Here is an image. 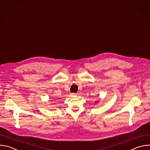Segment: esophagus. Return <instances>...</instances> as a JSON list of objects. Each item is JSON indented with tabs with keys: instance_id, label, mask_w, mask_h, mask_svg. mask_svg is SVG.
<instances>
[{
	"instance_id": "esophagus-1",
	"label": "esophagus",
	"mask_w": 150,
	"mask_h": 150,
	"mask_svg": "<svg viewBox=\"0 0 150 150\" xmlns=\"http://www.w3.org/2000/svg\"><path fill=\"white\" fill-rule=\"evenodd\" d=\"M76 96V93H71V96H72V97H75Z\"/></svg>"
}]
</instances>
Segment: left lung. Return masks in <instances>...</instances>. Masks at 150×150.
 <instances>
[{
  "mask_svg": "<svg viewBox=\"0 0 150 150\" xmlns=\"http://www.w3.org/2000/svg\"><path fill=\"white\" fill-rule=\"evenodd\" d=\"M95 103H98V101H96Z\"/></svg>",
  "mask_w": 150,
  "mask_h": 150,
  "instance_id": "1",
  "label": "left lung"
}]
</instances>
